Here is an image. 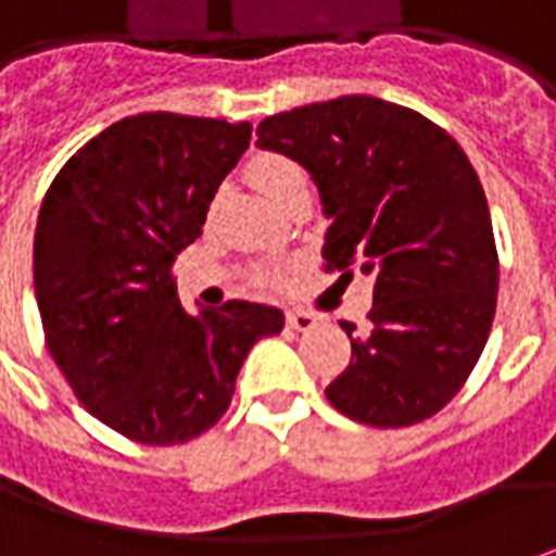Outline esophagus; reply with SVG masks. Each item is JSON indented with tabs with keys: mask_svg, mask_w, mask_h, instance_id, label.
<instances>
[{
	"mask_svg": "<svg viewBox=\"0 0 556 556\" xmlns=\"http://www.w3.org/2000/svg\"><path fill=\"white\" fill-rule=\"evenodd\" d=\"M286 323H289V328H294V331H309V328L319 326V316H316V313H307V309H289Z\"/></svg>",
	"mask_w": 556,
	"mask_h": 556,
	"instance_id": "34e87169",
	"label": "esophagus"
}]
</instances>
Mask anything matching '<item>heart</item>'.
<instances>
[{
    "label": "heart",
    "instance_id": "1",
    "mask_svg": "<svg viewBox=\"0 0 556 556\" xmlns=\"http://www.w3.org/2000/svg\"><path fill=\"white\" fill-rule=\"evenodd\" d=\"M249 179L262 188L267 198L274 200L277 206H282V200L289 198V191L304 185V173L301 167L282 157V154H255L252 164H249ZM262 282H277L274 274H262Z\"/></svg>",
    "mask_w": 556,
    "mask_h": 556
}]
</instances>
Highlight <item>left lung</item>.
Listing matches in <instances>:
<instances>
[{
  "label": "left lung",
  "instance_id": "8db88e82",
  "mask_svg": "<svg viewBox=\"0 0 556 556\" xmlns=\"http://www.w3.org/2000/svg\"><path fill=\"white\" fill-rule=\"evenodd\" d=\"M258 149L319 188L328 270L374 279L371 331L353 334L326 389L343 417L380 429L438 414L484 353L500 258L484 188L447 130L377 97H338L258 124Z\"/></svg>",
  "mask_w": 556,
  "mask_h": 556
}]
</instances>
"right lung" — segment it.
I'll use <instances>...</instances> for the list:
<instances>
[{
    "label": "right lung",
    "mask_w": 556,
    "mask_h": 556,
    "mask_svg": "<svg viewBox=\"0 0 556 556\" xmlns=\"http://www.w3.org/2000/svg\"><path fill=\"white\" fill-rule=\"evenodd\" d=\"M249 136V121L134 115L75 151L41 200L33 279L48 350L78 402L139 444L215 426L249 350L286 326L249 301L188 313L169 277Z\"/></svg>",
    "instance_id": "obj_1"
}]
</instances>
